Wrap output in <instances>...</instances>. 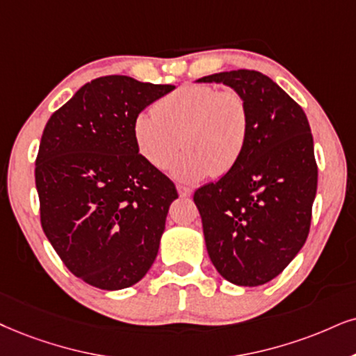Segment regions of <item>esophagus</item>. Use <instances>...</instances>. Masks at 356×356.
Masks as SVG:
<instances>
[{
	"mask_svg": "<svg viewBox=\"0 0 356 356\" xmlns=\"http://www.w3.org/2000/svg\"><path fill=\"white\" fill-rule=\"evenodd\" d=\"M177 192L181 197H191L192 195V188L186 187V186H177Z\"/></svg>",
	"mask_w": 356,
	"mask_h": 356,
	"instance_id": "esophagus-1",
	"label": "esophagus"
}]
</instances>
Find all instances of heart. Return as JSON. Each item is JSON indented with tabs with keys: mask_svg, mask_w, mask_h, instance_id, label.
<instances>
[{
	"mask_svg": "<svg viewBox=\"0 0 356 356\" xmlns=\"http://www.w3.org/2000/svg\"><path fill=\"white\" fill-rule=\"evenodd\" d=\"M250 131L245 98L235 90L186 85L161 98L154 110L141 111L133 123L139 154L152 168L168 169L186 147L172 174L182 182L223 175L235 168Z\"/></svg>",
	"mask_w": 356,
	"mask_h": 356,
	"instance_id": "heart-1",
	"label": "heart"
}]
</instances>
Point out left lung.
<instances>
[{
    "instance_id": "left-lung-1",
    "label": "left lung",
    "mask_w": 356,
    "mask_h": 356,
    "mask_svg": "<svg viewBox=\"0 0 356 356\" xmlns=\"http://www.w3.org/2000/svg\"><path fill=\"white\" fill-rule=\"evenodd\" d=\"M245 98L250 131L235 168L193 193L217 271L236 286H261L284 271L307 240L317 192L314 139L304 110L256 70L197 80Z\"/></svg>"
}]
</instances>
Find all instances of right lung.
Segmentation results:
<instances>
[{
	"mask_svg": "<svg viewBox=\"0 0 356 356\" xmlns=\"http://www.w3.org/2000/svg\"><path fill=\"white\" fill-rule=\"evenodd\" d=\"M174 88L106 75L85 83L44 128L40 225L69 271L98 289L136 284L157 256L177 191L139 154L133 123Z\"/></svg>",
	"mask_w": 356,
	"mask_h": 356,
	"instance_id": "obj_1",
	"label": "right lung"
}]
</instances>
